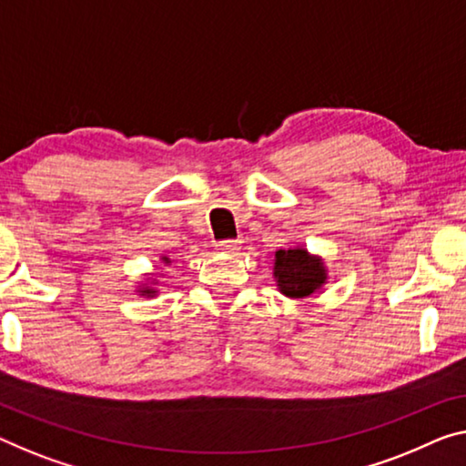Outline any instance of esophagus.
Returning a JSON list of instances; mask_svg holds the SVG:
<instances>
[{"label": "esophagus", "mask_w": 466, "mask_h": 466, "mask_svg": "<svg viewBox=\"0 0 466 466\" xmlns=\"http://www.w3.org/2000/svg\"><path fill=\"white\" fill-rule=\"evenodd\" d=\"M217 249L223 254H238L241 249V241L239 239H225L217 243Z\"/></svg>", "instance_id": "1"}]
</instances>
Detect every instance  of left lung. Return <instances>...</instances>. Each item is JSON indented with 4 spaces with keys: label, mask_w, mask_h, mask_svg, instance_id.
I'll return each instance as SVG.
<instances>
[{
    "label": "left lung",
    "mask_w": 466,
    "mask_h": 466,
    "mask_svg": "<svg viewBox=\"0 0 466 466\" xmlns=\"http://www.w3.org/2000/svg\"><path fill=\"white\" fill-rule=\"evenodd\" d=\"M273 277L283 296L302 299L323 288L329 275L323 258L310 254L306 248H289L275 252Z\"/></svg>",
    "instance_id": "8db88e82"
}]
</instances>
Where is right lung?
Returning <instances> with one entry per match:
<instances>
[{"label": "right lung", "instance_id": "1", "mask_svg": "<svg viewBox=\"0 0 466 466\" xmlns=\"http://www.w3.org/2000/svg\"><path fill=\"white\" fill-rule=\"evenodd\" d=\"M162 262L164 264H168L170 260H168V258L167 256H162ZM154 285H156V279L152 277V279H147V281L146 283H141L139 285V288H137V293H139V296H147V298H154L156 296V293H158V289H156L154 288Z\"/></svg>", "mask_w": 466, "mask_h": 466}]
</instances>
